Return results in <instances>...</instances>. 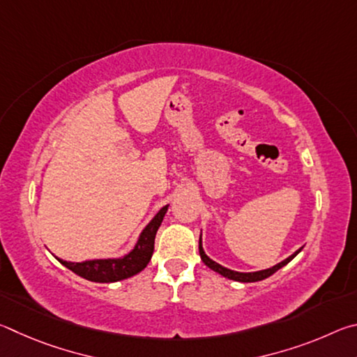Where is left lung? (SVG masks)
<instances>
[{
    "instance_id": "obj_1",
    "label": "left lung",
    "mask_w": 357,
    "mask_h": 357,
    "mask_svg": "<svg viewBox=\"0 0 357 357\" xmlns=\"http://www.w3.org/2000/svg\"><path fill=\"white\" fill-rule=\"evenodd\" d=\"M198 250H200V257L203 259V263L208 266V268H211L213 271H215V273H219L220 275L227 277V279L229 280H234V282H243V283H250V282H259V280H264L268 279V277L273 275L274 273H277V271L282 269L283 266H287L291 259L298 255V253L302 250L301 249L296 250L293 255H289L288 258L283 259V261L277 263L275 266H273V268H268V269H261V271H255V273H238V271H233V269H228L225 268V266H222L219 263H215L214 259H211L206 253H204V249H203V243H202V234H200V241H198Z\"/></svg>"
}]
</instances>
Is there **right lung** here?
Here are the masks:
<instances>
[{"label":"right lung","mask_w":357,"mask_h":357,"mask_svg":"<svg viewBox=\"0 0 357 357\" xmlns=\"http://www.w3.org/2000/svg\"><path fill=\"white\" fill-rule=\"evenodd\" d=\"M168 206L160 208L157 214L148 222V225L142 229L138 234V239L135 245L132 247L126 255L118 258H99V259H86V261L72 263L66 261V259L58 258L56 259L66 268L70 269L72 273L83 277V279L98 282V283H112L126 280L129 277L135 275L146 268L151 261L154 252V239L155 233L159 229L162 220L168 211Z\"/></svg>","instance_id":"1"}]
</instances>
